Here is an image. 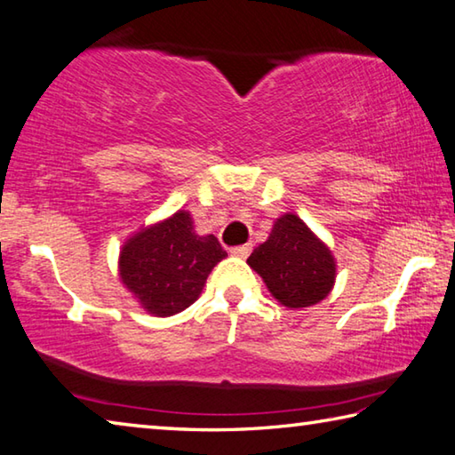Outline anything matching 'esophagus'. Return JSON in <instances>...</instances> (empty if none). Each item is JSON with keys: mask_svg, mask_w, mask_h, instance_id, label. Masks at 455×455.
Here are the masks:
<instances>
[{"mask_svg": "<svg viewBox=\"0 0 455 455\" xmlns=\"http://www.w3.org/2000/svg\"><path fill=\"white\" fill-rule=\"evenodd\" d=\"M250 251H251V245H250V243H245V245H237V248H232V250H229V253H232V256H235V258H248V256H250Z\"/></svg>", "mask_w": 455, "mask_h": 455, "instance_id": "esophagus-1", "label": "esophagus"}]
</instances>
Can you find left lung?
Returning <instances> with one entry per match:
<instances>
[{
  "mask_svg": "<svg viewBox=\"0 0 455 455\" xmlns=\"http://www.w3.org/2000/svg\"><path fill=\"white\" fill-rule=\"evenodd\" d=\"M272 296L290 309L320 304L336 283L338 266L331 250L296 213L274 221L267 240L248 258Z\"/></svg>",
  "mask_w": 455,
  "mask_h": 455,
  "instance_id": "8db88e82",
  "label": "left lung"
}]
</instances>
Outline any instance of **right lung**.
Instances as JSON below:
<instances>
[{"label":"right lung","mask_w":455,"mask_h":455,"mask_svg":"<svg viewBox=\"0 0 455 455\" xmlns=\"http://www.w3.org/2000/svg\"><path fill=\"white\" fill-rule=\"evenodd\" d=\"M226 256L218 237L196 234L191 213L178 210L127 237L117 275L148 314L170 317L194 304Z\"/></svg>","instance_id":"1"}]
</instances>
